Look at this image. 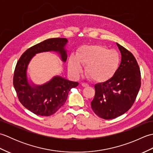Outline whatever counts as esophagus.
<instances>
[{"label": "esophagus", "mask_w": 153, "mask_h": 153, "mask_svg": "<svg viewBox=\"0 0 153 153\" xmlns=\"http://www.w3.org/2000/svg\"><path fill=\"white\" fill-rule=\"evenodd\" d=\"M82 85L83 87H87V86H88L89 85L87 83H82Z\"/></svg>", "instance_id": "obj_1"}]
</instances>
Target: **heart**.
I'll list each match as a JSON object with an SVG mask.
<instances>
[{"label": "heart", "mask_w": 153, "mask_h": 153, "mask_svg": "<svg viewBox=\"0 0 153 153\" xmlns=\"http://www.w3.org/2000/svg\"><path fill=\"white\" fill-rule=\"evenodd\" d=\"M119 63V55L115 51L97 45H83L77 50L76 55L71 54L68 60V70L77 75L85 65V73L95 80L106 78L116 69Z\"/></svg>", "instance_id": "b5f03b06"}]
</instances>
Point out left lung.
Returning <instances> with one entry per match:
<instances>
[{
    "instance_id": "left-lung-1",
    "label": "left lung",
    "mask_w": 153,
    "mask_h": 153,
    "mask_svg": "<svg viewBox=\"0 0 153 153\" xmlns=\"http://www.w3.org/2000/svg\"><path fill=\"white\" fill-rule=\"evenodd\" d=\"M121 62L113 76L95 85V95L91 102L93 112L110 120L126 113L132 106L141 87V72L137 60L129 51L116 43Z\"/></svg>"
}]
</instances>
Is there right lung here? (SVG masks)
Here are the masks:
<instances>
[{"label": "right lung", "instance_id": "1", "mask_svg": "<svg viewBox=\"0 0 153 153\" xmlns=\"http://www.w3.org/2000/svg\"><path fill=\"white\" fill-rule=\"evenodd\" d=\"M66 38H52L45 40L30 48L23 54L16 66L13 84L18 99L22 105L35 114L42 116L53 115L66 102L71 88L79 85L64 77L55 76L43 85H35L28 80V65L36 54L44 52H56L61 60L67 59L65 48Z\"/></svg>", "mask_w": 153, "mask_h": 153}]
</instances>
